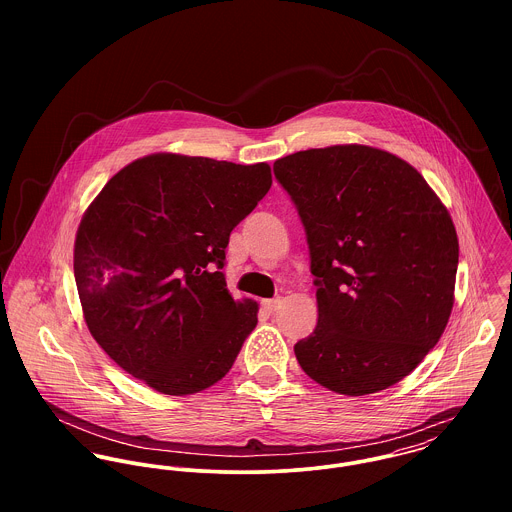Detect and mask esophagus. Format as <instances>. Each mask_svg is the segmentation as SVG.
Masks as SVG:
<instances>
[{
  "label": "esophagus",
  "instance_id": "34e87169",
  "mask_svg": "<svg viewBox=\"0 0 512 512\" xmlns=\"http://www.w3.org/2000/svg\"><path fill=\"white\" fill-rule=\"evenodd\" d=\"M280 305H282V299H280V297H276V299H262V307H264L266 311H270V313H274Z\"/></svg>",
  "mask_w": 512,
  "mask_h": 512
}]
</instances>
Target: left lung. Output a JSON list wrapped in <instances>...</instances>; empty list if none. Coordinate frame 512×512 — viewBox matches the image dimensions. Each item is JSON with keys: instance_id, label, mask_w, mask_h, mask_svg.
<instances>
[{"instance_id": "8db88e82", "label": "left lung", "mask_w": 512, "mask_h": 512, "mask_svg": "<svg viewBox=\"0 0 512 512\" xmlns=\"http://www.w3.org/2000/svg\"><path fill=\"white\" fill-rule=\"evenodd\" d=\"M305 226L319 319L295 359L321 386L380 392L436 347L453 307L459 242L434 189L378 147L305 149L274 163Z\"/></svg>"}]
</instances>
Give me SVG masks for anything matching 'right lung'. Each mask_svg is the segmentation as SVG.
Here are the masks:
<instances>
[{"mask_svg":"<svg viewBox=\"0 0 512 512\" xmlns=\"http://www.w3.org/2000/svg\"><path fill=\"white\" fill-rule=\"evenodd\" d=\"M272 187L268 163L151 153L120 169L74 240V280L90 335L149 388L187 396L232 368L258 303L226 290L232 228Z\"/></svg>","mask_w":512,"mask_h":512,"instance_id":"obj_1","label":"right lung"}]
</instances>
